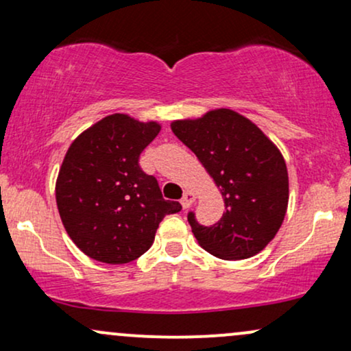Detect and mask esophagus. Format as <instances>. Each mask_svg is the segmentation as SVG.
<instances>
[{"mask_svg": "<svg viewBox=\"0 0 351 351\" xmlns=\"http://www.w3.org/2000/svg\"><path fill=\"white\" fill-rule=\"evenodd\" d=\"M195 199H196L195 193L186 191V193H184L183 198H181V206H183V209H188L189 206H191L193 203H195Z\"/></svg>", "mask_w": 351, "mask_h": 351, "instance_id": "obj_1", "label": "esophagus"}]
</instances>
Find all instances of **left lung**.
Masks as SVG:
<instances>
[{
    "label": "left lung",
    "instance_id": "obj_1",
    "mask_svg": "<svg viewBox=\"0 0 351 351\" xmlns=\"http://www.w3.org/2000/svg\"><path fill=\"white\" fill-rule=\"evenodd\" d=\"M171 130L198 156L224 198L226 213L213 226L188 213L201 247L226 261L263 251L279 231L289 203L287 167L276 145L229 108L198 120H176Z\"/></svg>",
    "mask_w": 351,
    "mask_h": 351
}]
</instances>
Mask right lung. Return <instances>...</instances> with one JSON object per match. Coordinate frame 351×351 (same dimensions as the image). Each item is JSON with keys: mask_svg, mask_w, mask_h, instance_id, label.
<instances>
[{"mask_svg": "<svg viewBox=\"0 0 351 351\" xmlns=\"http://www.w3.org/2000/svg\"><path fill=\"white\" fill-rule=\"evenodd\" d=\"M160 132L156 122L114 114L82 132L64 156L56 201L67 234L86 256L107 264L132 263L150 249L158 224L178 213L140 155Z\"/></svg>", "mask_w": 351, "mask_h": 351, "instance_id": "obj_1", "label": "right lung"}]
</instances>
